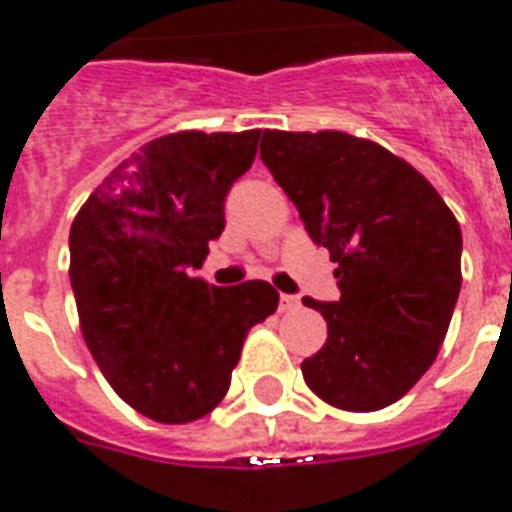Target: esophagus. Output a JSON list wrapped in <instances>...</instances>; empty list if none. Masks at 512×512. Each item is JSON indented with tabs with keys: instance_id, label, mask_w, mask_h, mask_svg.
Instances as JSON below:
<instances>
[{
	"instance_id": "obj_1",
	"label": "esophagus",
	"mask_w": 512,
	"mask_h": 512,
	"mask_svg": "<svg viewBox=\"0 0 512 512\" xmlns=\"http://www.w3.org/2000/svg\"><path fill=\"white\" fill-rule=\"evenodd\" d=\"M301 306V298L298 296H288V293H282L280 296V309L282 312H293V309H298Z\"/></svg>"
}]
</instances>
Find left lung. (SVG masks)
I'll return each instance as SVG.
<instances>
[{
    "instance_id": "left-lung-1",
    "label": "left lung",
    "mask_w": 512,
    "mask_h": 512,
    "mask_svg": "<svg viewBox=\"0 0 512 512\" xmlns=\"http://www.w3.org/2000/svg\"><path fill=\"white\" fill-rule=\"evenodd\" d=\"M261 161L314 243L338 264V301L304 304L327 341L301 362L338 410L399 402L439 354L460 296L463 232L431 182L378 142L343 132H264Z\"/></svg>"
}]
</instances>
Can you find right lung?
Listing matches in <instances>:
<instances>
[{"label":"right lung","mask_w":512,"mask_h":512,"mask_svg":"<svg viewBox=\"0 0 512 512\" xmlns=\"http://www.w3.org/2000/svg\"><path fill=\"white\" fill-rule=\"evenodd\" d=\"M261 132H179L110 171L71 224V288L94 362L121 399L158 423H190L230 388L243 341L280 293L200 277L224 230V200Z\"/></svg>","instance_id":"add662e5"}]
</instances>
